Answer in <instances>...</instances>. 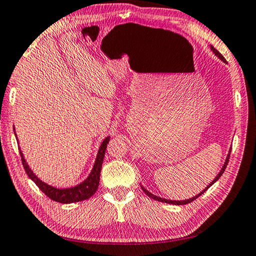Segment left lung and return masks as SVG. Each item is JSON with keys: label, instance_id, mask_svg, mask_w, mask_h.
<instances>
[{"label": "left lung", "instance_id": "1", "mask_svg": "<svg viewBox=\"0 0 256 256\" xmlns=\"http://www.w3.org/2000/svg\"><path fill=\"white\" fill-rule=\"evenodd\" d=\"M210 50H212L214 55H216L219 60H222L224 62H226V60L225 58H224V56L222 55L220 52H219L216 48H214L212 46H210ZM230 150H232V148H230V150H228V154H227V156H226V160H225V162H224V165H222V168H220V171H219V173L217 174L216 176V178H214V180L209 183V186H207V188H204V189L200 192V194H198L196 196H192V198H190V199H186V200H168V199H164V198H160V196H155V194H152V192H150L148 190L146 189V188H144L142 186V190L145 192V194L150 196V198H152V199H154V200H156V201H160V202H165V204H176V206H181V204H190V202H192V201L194 200H196V198H198V196H200L201 194H204V192H206L207 191L210 186H212L214 182H217L218 180H219V178H220L222 176V173L225 172V170H226V166H227V164H228V160H230Z\"/></svg>", "mask_w": 256, "mask_h": 256}]
</instances>
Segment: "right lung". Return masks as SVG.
Here are the masks:
<instances>
[{"instance_id":"right-lung-1","label":"right lung","mask_w":256,"mask_h":256,"mask_svg":"<svg viewBox=\"0 0 256 256\" xmlns=\"http://www.w3.org/2000/svg\"><path fill=\"white\" fill-rule=\"evenodd\" d=\"M13 130H14L16 138L18 140V136L16 134V128H13ZM109 140H110V137L108 136L101 142L100 147H98L96 160H94L93 168L91 170V172H90L88 176L85 178L84 181L80 182V184L75 186H70V188H64V189H60V188L52 186L50 184H48V183L40 180V178L34 173L32 170L30 168L28 163H26L24 153L21 152V148L19 150H20L22 164H24L26 173L28 174V176L36 183V184H37L39 189L42 190L47 196H49L52 200L56 201V202L73 204V202H78V201L86 200L96 192L98 183H100V172H101L103 158H104L106 145L108 142H109Z\"/></svg>"}]
</instances>
